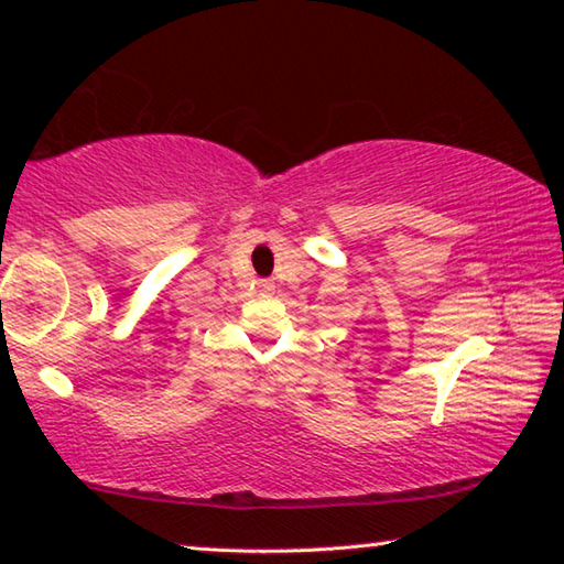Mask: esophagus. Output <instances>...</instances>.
I'll return each instance as SVG.
<instances>
[{"instance_id": "esophagus-1", "label": "esophagus", "mask_w": 564, "mask_h": 564, "mask_svg": "<svg viewBox=\"0 0 564 564\" xmlns=\"http://www.w3.org/2000/svg\"><path fill=\"white\" fill-rule=\"evenodd\" d=\"M259 291H261V293H273V291H275V283L269 281V279H261V281H259Z\"/></svg>"}]
</instances>
